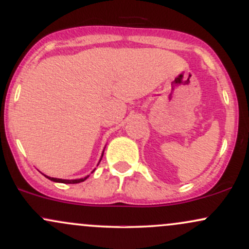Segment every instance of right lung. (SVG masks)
<instances>
[{"instance_id":"1","label":"right lung","mask_w":249,"mask_h":249,"mask_svg":"<svg viewBox=\"0 0 249 249\" xmlns=\"http://www.w3.org/2000/svg\"><path fill=\"white\" fill-rule=\"evenodd\" d=\"M104 153V152H103ZM102 157H103V154H102ZM101 160H102V158H101ZM95 171V170H93ZM92 171V172H93ZM45 176V174H44ZM47 177L48 179L49 180H51V181H55V182H62V184H78V182H82V181H84V180H87L88 178H89V176H87L85 177V178H81V179H73V180H65V179H57V178H51V177H48V176H45Z\"/></svg>"}]
</instances>
